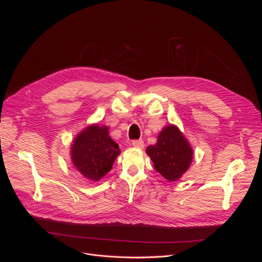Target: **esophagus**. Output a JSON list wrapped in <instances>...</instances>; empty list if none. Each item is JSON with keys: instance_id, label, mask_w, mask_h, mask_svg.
Segmentation results:
<instances>
[{"instance_id": "1", "label": "esophagus", "mask_w": 262, "mask_h": 262, "mask_svg": "<svg viewBox=\"0 0 262 262\" xmlns=\"http://www.w3.org/2000/svg\"><path fill=\"white\" fill-rule=\"evenodd\" d=\"M133 146L136 147V148H139V149H142L144 148V142L142 140H135L132 142Z\"/></svg>"}]
</instances>
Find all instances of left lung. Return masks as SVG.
Instances as JSON below:
<instances>
[{"instance_id":"left-lung-1","label":"left lung","mask_w":262,"mask_h":262,"mask_svg":"<svg viewBox=\"0 0 262 262\" xmlns=\"http://www.w3.org/2000/svg\"><path fill=\"white\" fill-rule=\"evenodd\" d=\"M146 154L155 169L169 181L178 180L193 161V149L179 128L170 124L161 130L155 145H149Z\"/></svg>"}]
</instances>
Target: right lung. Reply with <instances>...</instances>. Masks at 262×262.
I'll use <instances>...</instances> for the list:
<instances>
[{"label":"right lung","instance_id":"1","mask_svg":"<svg viewBox=\"0 0 262 262\" xmlns=\"http://www.w3.org/2000/svg\"><path fill=\"white\" fill-rule=\"evenodd\" d=\"M70 155L73 166L85 178L98 181L113 167L120 149L106 126L92 124L74 138Z\"/></svg>","mask_w":262,"mask_h":262}]
</instances>
